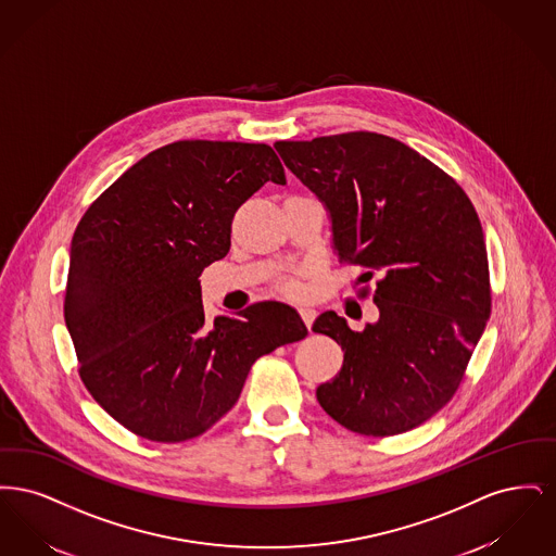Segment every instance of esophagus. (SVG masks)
Instances as JSON below:
<instances>
[{
	"label": "esophagus",
	"mask_w": 556,
	"mask_h": 556,
	"mask_svg": "<svg viewBox=\"0 0 556 556\" xmlns=\"http://www.w3.org/2000/svg\"><path fill=\"white\" fill-rule=\"evenodd\" d=\"M298 313H300V317L304 320V325L311 329L313 323H315V318H317V311H313V308H300Z\"/></svg>",
	"instance_id": "1"
}]
</instances>
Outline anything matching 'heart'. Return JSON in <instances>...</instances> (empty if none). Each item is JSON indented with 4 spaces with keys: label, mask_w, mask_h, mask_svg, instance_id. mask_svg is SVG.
Instances as JSON below:
<instances>
[{
    "label": "heart",
    "mask_w": 556,
    "mask_h": 556,
    "mask_svg": "<svg viewBox=\"0 0 556 556\" xmlns=\"http://www.w3.org/2000/svg\"><path fill=\"white\" fill-rule=\"evenodd\" d=\"M279 288H281V291H283L286 295H291V298H300V295L304 293V288H302V283H300L298 279H293V277H288V279H283V281L279 283Z\"/></svg>",
    "instance_id": "obj_1"
}]
</instances>
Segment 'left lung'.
Listing matches in <instances>:
<instances>
[{
    "label": "left lung",
    "instance_id": "left-lung-1",
    "mask_svg": "<svg viewBox=\"0 0 556 556\" xmlns=\"http://www.w3.org/2000/svg\"><path fill=\"white\" fill-rule=\"evenodd\" d=\"M275 150L329 211L340 263L367 268L363 281L381 275L377 323L352 331L327 311L313 325L344 350L342 370L317 388L318 404L372 438L425 424L458 390L492 308L471 200L440 166L388 135L277 141Z\"/></svg>",
    "mask_w": 556,
    "mask_h": 556
}]
</instances>
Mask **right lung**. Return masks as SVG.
<instances>
[{"label":"right lung","mask_w":556,"mask_h":556,"mask_svg":"<svg viewBox=\"0 0 556 556\" xmlns=\"http://www.w3.org/2000/svg\"><path fill=\"white\" fill-rule=\"evenodd\" d=\"M266 181L286 184L270 146L187 139L132 164L83 214L64 318L85 388L135 435H202L261 356L306 338L281 302L204 315L200 275L227 256L236 212Z\"/></svg>","instance_id":"1"}]
</instances>
